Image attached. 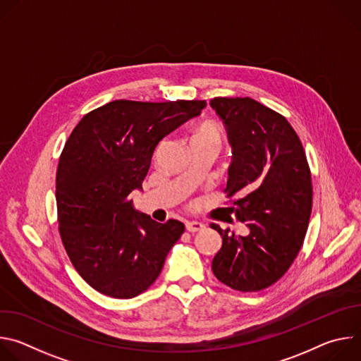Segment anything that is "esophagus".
Segmentation results:
<instances>
[{
  "mask_svg": "<svg viewBox=\"0 0 361 361\" xmlns=\"http://www.w3.org/2000/svg\"><path fill=\"white\" fill-rule=\"evenodd\" d=\"M185 228L190 233H197V231L204 228V224L198 223V221H185Z\"/></svg>",
  "mask_w": 361,
  "mask_h": 361,
  "instance_id": "1",
  "label": "esophagus"
}]
</instances>
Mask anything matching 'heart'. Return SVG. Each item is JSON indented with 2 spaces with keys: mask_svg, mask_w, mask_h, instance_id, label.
Here are the masks:
<instances>
[{
  "mask_svg": "<svg viewBox=\"0 0 361 361\" xmlns=\"http://www.w3.org/2000/svg\"><path fill=\"white\" fill-rule=\"evenodd\" d=\"M221 144H223V131L216 123L210 120H202L194 124L190 134V147L210 145L219 149Z\"/></svg>",
  "mask_w": 361,
  "mask_h": 361,
  "instance_id": "1",
  "label": "heart"
}]
</instances>
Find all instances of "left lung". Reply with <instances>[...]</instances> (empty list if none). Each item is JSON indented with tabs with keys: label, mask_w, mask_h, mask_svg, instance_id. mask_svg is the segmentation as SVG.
I'll return each mask as SVG.
<instances>
[{
	"label": "left lung",
	"mask_w": 361,
	"mask_h": 361,
	"mask_svg": "<svg viewBox=\"0 0 361 361\" xmlns=\"http://www.w3.org/2000/svg\"><path fill=\"white\" fill-rule=\"evenodd\" d=\"M210 104L233 147L224 210L250 228L244 237L212 224L223 238L212 270L233 290L260 291L287 273L302 245L313 204L310 167L277 111L250 97H216Z\"/></svg>",
	"instance_id": "1"
}]
</instances>
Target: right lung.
Masks as SVG:
<instances>
[{
  "instance_id": "1",
  "label": "right lung",
  "mask_w": 361,
  "mask_h": 361,
  "mask_svg": "<svg viewBox=\"0 0 361 361\" xmlns=\"http://www.w3.org/2000/svg\"><path fill=\"white\" fill-rule=\"evenodd\" d=\"M205 107L202 99H116L85 114L60 156L59 230L78 274L97 291L133 298L160 276L184 224L134 212L157 144Z\"/></svg>"
}]
</instances>
